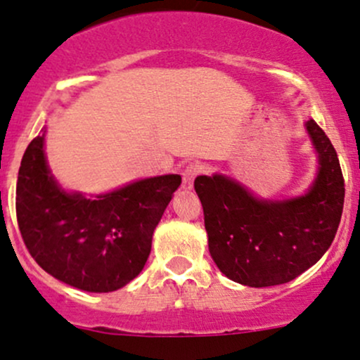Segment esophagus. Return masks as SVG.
I'll list each match as a JSON object with an SVG mask.
<instances>
[{"instance_id":"obj_1","label":"esophagus","mask_w":360,"mask_h":360,"mask_svg":"<svg viewBox=\"0 0 360 360\" xmlns=\"http://www.w3.org/2000/svg\"><path fill=\"white\" fill-rule=\"evenodd\" d=\"M200 173V167L199 165H187V167L184 168V172H181V179H184V181H181V187L184 188H192L193 187V180H195V176L199 175Z\"/></svg>"}]
</instances>
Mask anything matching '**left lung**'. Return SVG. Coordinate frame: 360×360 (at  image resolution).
Segmentation results:
<instances>
[{"instance_id":"left-lung-1","label":"left lung","mask_w":360,"mask_h":360,"mask_svg":"<svg viewBox=\"0 0 360 360\" xmlns=\"http://www.w3.org/2000/svg\"><path fill=\"white\" fill-rule=\"evenodd\" d=\"M320 172L308 193L272 202L255 199L228 176H197L209 252L221 272L238 284H285L313 267L332 245L343 211L345 181L325 131L306 122Z\"/></svg>"}]
</instances>
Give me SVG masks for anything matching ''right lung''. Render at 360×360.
<instances>
[{"label": "right lung", "instance_id": "add662e5", "mask_svg": "<svg viewBox=\"0 0 360 360\" xmlns=\"http://www.w3.org/2000/svg\"><path fill=\"white\" fill-rule=\"evenodd\" d=\"M180 175L134 181L86 199L60 191L44 156V136L28 144L17 181V221L32 258L64 284L110 292L141 272L153 231L180 187Z\"/></svg>", "mask_w": 360, "mask_h": 360}]
</instances>
